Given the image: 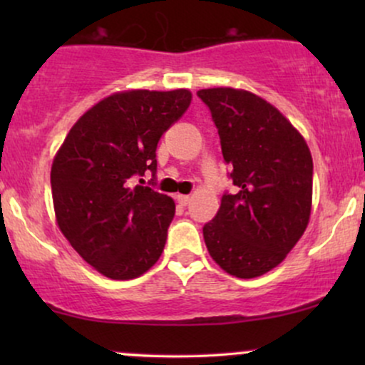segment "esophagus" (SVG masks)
Returning <instances> with one entry per match:
<instances>
[{
	"label": "esophagus",
	"mask_w": 365,
	"mask_h": 365,
	"mask_svg": "<svg viewBox=\"0 0 365 365\" xmlns=\"http://www.w3.org/2000/svg\"><path fill=\"white\" fill-rule=\"evenodd\" d=\"M177 202L180 206H187L188 202H190V195H183V194H178L177 195Z\"/></svg>",
	"instance_id": "34e87169"
}]
</instances>
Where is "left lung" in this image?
Segmentation results:
<instances>
[{
	"mask_svg": "<svg viewBox=\"0 0 365 365\" xmlns=\"http://www.w3.org/2000/svg\"><path fill=\"white\" fill-rule=\"evenodd\" d=\"M207 104L237 194H225L204 242L221 269L257 278L287 257L312 209V156L300 132L254 92L215 87L197 92Z\"/></svg>",
	"mask_w": 365,
	"mask_h": 365,
	"instance_id": "8db88e82",
	"label": "left lung"
}]
</instances>
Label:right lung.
<instances>
[{
    "mask_svg": "<svg viewBox=\"0 0 365 365\" xmlns=\"http://www.w3.org/2000/svg\"><path fill=\"white\" fill-rule=\"evenodd\" d=\"M190 101L188 89L115 92L75 121L53 159L58 228L106 278H139L161 257L173 199L128 178L156 173L158 142Z\"/></svg>",
    "mask_w": 365,
    "mask_h": 365,
    "instance_id": "right-lung-1",
    "label": "right lung"
}]
</instances>
